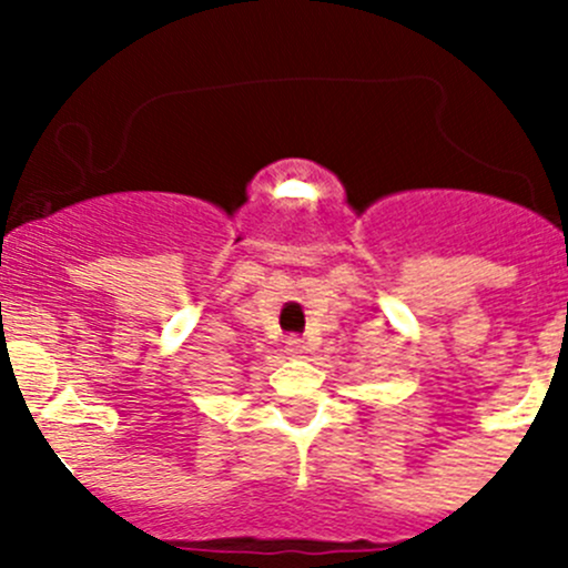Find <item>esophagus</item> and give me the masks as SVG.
<instances>
[{
	"mask_svg": "<svg viewBox=\"0 0 568 568\" xmlns=\"http://www.w3.org/2000/svg\"><path fill=\"white\" fill-rule=\"evenodd\" d=\"M285 352H288L291 357H302V354L307 352V346L302 337H288V341H285Z\"/></svg>",
	"mask_w": 568,
	"mask_h": 568,
	"instance_id": "obj_1",
	"label": "esophagus"
}]
</instances>
